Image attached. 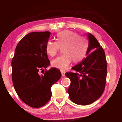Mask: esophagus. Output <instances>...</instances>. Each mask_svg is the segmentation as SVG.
<instances>
[{
	"label": "esophagus",
	"instance_id": "esophagus-1",
	"mask_svg": "<svg viewBox=\"0 0 122 122\" xmlns=\"http://www.w3.org/2000/svg\"><path fill=\"white\" fill-rule=\"evenodd\" d=\"M61 76H65V72H64V71H61Z\"/></svg>",
	"mask_w": 122,
	"mask_h": 122
}]
</instances>
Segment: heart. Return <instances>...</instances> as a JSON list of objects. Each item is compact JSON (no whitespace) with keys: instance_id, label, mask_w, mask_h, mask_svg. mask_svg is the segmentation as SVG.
Here are the masks:
<instances>
[{"instance_id":"heart-1","label":"heart","mask_w":122,"mask_h":122,"mask_svg":"<svg viewBox=\"0 0 122 122\" xmlns=\"http://www.w3.org/2000/svg\"><path fill=\"white\" fill-rule=\"evenodd\" d=\"M62 48L63 55L53 59L51 64L55 68L65 70L71 61L77 64L86 58L88 49V43L84 37L71 30L61 31L56 34V41H48L46 51L48 55L53 56Z\"/></svg>"}]
</instances>
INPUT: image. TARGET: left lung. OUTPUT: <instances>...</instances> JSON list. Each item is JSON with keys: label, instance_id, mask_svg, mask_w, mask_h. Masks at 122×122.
<instances>
[{"label": "left lung", "instance_id": "8db88e82", "mask_svg": "<svg viewBox=\"0 0 122 122\" xmlns=\"http://www.w3.org/2000/svg\"><path fill=\"white\" fill-rule=\"evenodd\" d=\"M87 36V56L72 68L76 73L65 74L71 80L68 90L70 99L81 106L91 104L101 97L104 91L107 71L104 49L91 33Z\"/></svg>", "mask_w": 122, "mask_h": 122}]
</instances>
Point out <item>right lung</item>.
Listing matches in <instances>:
<instances>
[{"label": "right lung", "mask_w": 122, "mask_h": 122, "mask_svg": "<svg viewBox=\"0 0 122 122\" xmlns=\"http://www.w3.org/2000/svg\"><path fill=\"white\" fill-rule=\"evenodd\" d=\"M50 35V31L26 34L16 46L11 61L14 89L20 99L33 108L41 107L49 101L51 87L61 76L59 70L54 68L39 74L50 64L46 51Z\"/></svg>", "instance_id": "add662e5"}]
</instances>
